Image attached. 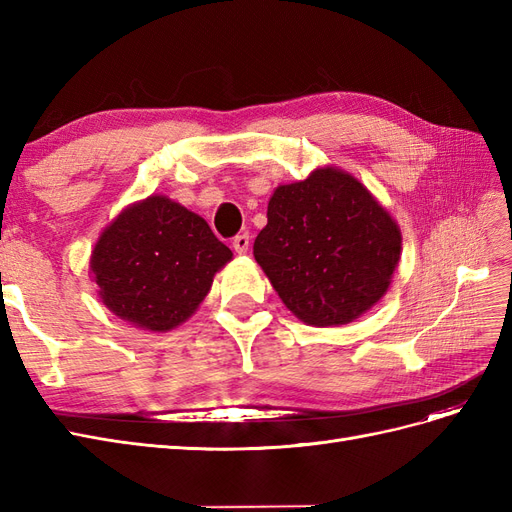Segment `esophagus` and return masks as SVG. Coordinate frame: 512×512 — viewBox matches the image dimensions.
Here are the masks:
<instances>
[{"label":"esophagus","instance_id":"34e87169","mask_svg":"<svg viewBox=\"0 0 512 512\" xmlns=\"http://www.w3.org/2000/svg\"><path fill=\"white\" fill-rule=\"evenodd\" d=\"M232 247H235L237 254H245L250 250V235H247V232H241V235L232 239Z\"/></svg>","mask_w":512,"mask_h":512}]
</instances>
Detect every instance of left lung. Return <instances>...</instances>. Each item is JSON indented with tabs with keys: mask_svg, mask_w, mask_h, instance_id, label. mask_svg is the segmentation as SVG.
I'll use <instances>...</instances> for the list:
<instances>
[{
	"mask_svg": "<svg viewBox=\"0 0 512 512\" xmlns=\"http://www.w3.org/2000/svg\"><path fill=\"white\" fill-rule=\"evenodd\" d=\"M401 256L395 220L365 185L324 166L269 200L254 258L290 312L312 327L365 314L391 286Z\"/></svg>",
	"mask_w": 512,
	"mask_h": 512,
	"instance_id": "1",
	"label": "left lung"
}]
</instances>
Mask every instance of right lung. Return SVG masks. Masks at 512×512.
<instances>
[{
    "instance_id": "obj_1",
    "label": "right lung",
    "mask_w": 512,
    "mask_h": 512,
    "mask_svg": "<svg viewBox=\"0 0 512 512\" xmlns=\"http://www.w3.org/2000/svg\"><path fill=\"white\" fill-rule=\"evenodd\" d=\"M230 258L200 215L166 196H149L104 228L89 267L115 316L166 333L196 312Z\"/></svg>"
}]
</instances>
